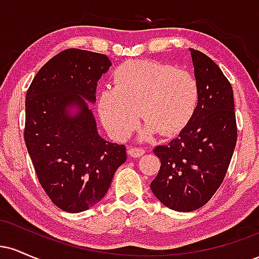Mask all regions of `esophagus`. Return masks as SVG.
Instances as JSON below:
<instances>
[{"label": "esophagus", "instance_id": "obj_1", "mask_svg": "<svg viewBox=\"0 0 259 259\" xmlns=\"http://www.w3.org/2000/svg\"><path fill=\"white\" fill-rule=\"evenodd\" d=\"M145 152H146V151L142 147H130L129 150H127V153L132 157H136V158H138V157H141L142 154H145Z\"/></svg>", "mask_w": 259, "mask_h": 259}]
</instances>
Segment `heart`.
I'll use <instances>...</instances> for the list:
<instances>
[{
	"label": "heart",
	"instance_id": "b5f03b06",
	"mask_svg": "<svg viewBox=\"0 0 259 259\" xmlns=\"http://www.w3.org/2000/svg\"><path fill=\"white\" fill-rule=\"evenodd\" d=\"M112 82L113 89L100 92L99 112L119 140L135 132L140 115L147 123V134L174 135L190 123L200 103V84L194 74L160 62H124L113 72Z\"/></svg>",
	"mask_w": 259,
	"mask_h": 259
}]
</instances>
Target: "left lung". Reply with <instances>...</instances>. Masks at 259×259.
<instances>
[{
  "label": "left lung",
  "mask_w": 259,
  "mask_h": 259,
  "mask_svg": "<svg viewBox=\"0 0 259 259\" xmlns=\"http://www.w3.org/2000/svg\"><path fill=\"white\" fill-rule=\"evenodd\" d=\"M201 90L197 111L179 136L154 147L160 159L153 195L178 212L204 206L222 185L237 140L234 91L221 68L191 49Z\"/></svg>",
  "instance_id": "8db88e82"
}]
</instances>
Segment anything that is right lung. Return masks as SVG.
Segmentation results:
<instances>
[{
    "instance_id": "right-lung-1",
    "label": "right lung",
    "mask_w": 259,
    "mask_h": 259,
    "mask_svg": "<svg viewBox=\"0 0 259 259\" xmlns=\"http://www.w3.org/2000/svg\"><path fill=\"white\" fill-rule=\"evenodd\" d=\"M111 67L106 55L68 49L38 70L25 97L24 141L37 179L62 210L79 213L105 197L126 160L124 145L101 138L87 101ZM70 105L78 113L67 114Z\"/></svg>"
}]
</instances>
